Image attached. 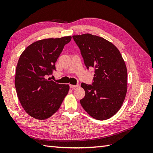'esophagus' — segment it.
Masks as SVG:
<instances>
[{
  "label": "esophagus",
  "instance_id": "1",
  "mask_svg": "<svg viewBox=\"0 0 153 153\" xmlns=\"http://www.w3.org/2000/svg\"><path fill=\"white\" fill-rule=\"evenodd\" d=\"M79 85H70V87L71 89H74V88H76V87H78Z\"/></svg>",
  "mask_w": 153,
  "mask_h": 153
}]
</instances>
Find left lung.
<instances>
[{
    "label": "left lung",
    "instance_id": "8db88e82",
    "mask_svg": "<svg viewBox=\"0 0 153 153\" xmlns=\"http://www.w3.org/2000/svg\"><path fill=\"white\" fill-rule=\"evenodd\" d=\"M87 68H95L93 85L82 83L81 105L92 118L105 120L121 108L128 89V71L119 50L111 42L90 33L73 35Z\"/></svg>",
    "mask_w": 153,
    "mask_h": 153
}]
</instances>
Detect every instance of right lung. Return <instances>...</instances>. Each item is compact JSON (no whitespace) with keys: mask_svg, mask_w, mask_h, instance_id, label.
<instances>
[{"mask_svg":"<svg viewBox=\"0 0 153 153\" xmlns=\"http://www.w3.org/2000/svg\"><path fill=\"white\" fill-rule=\"evenodd\" d=\"M71 36L44 39L34 42L21 54L16 68L15 87L23 108L33 118H49L59 109L70 89L46 75L53 73L55 63Z\"/></svg>","mask_w":153,"mask_h":153,"instance_id":"obj_1","label":"right lung"}]
</instances>
